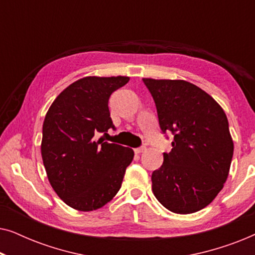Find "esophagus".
<instances>
[{"instance_id": "obj_1", "label": "esophagus", "mask_w": 255, "mask_h": 255, "mask_svg": "<svg viewBox=\"0 0 255 255\" xmlns=\"http://www.w3.org/2000/svg\"><path fill=\"white\" fill-rule=\"evenodd\" d=\"M145 149H146L145 146H140V147H137V148H134V153H137V154H139V153L144 152Z\"/></svg>"}]
</instances>
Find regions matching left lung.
I'll return each mask as SVG.
<instances>
[{
    "label": "left lung",
    "instance_id": "left-lung-1",
    "mask_svg": "<svg viewBox=\"0 0 255 255\" xmlns=\"http://www.w3.org/2000/svg\"><path fill=\"white\" fill-rule=\"evenodd\" d=\"M151 93L170 152L152 173L153 194L175 214H193L214 201L228 179L233 141L224 110L212 97L183 80L142 79Z\"/></svg>",
    "mask_w": 255,
    "mask_h": 255
}]
</instances>
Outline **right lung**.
<instances>
[{
	"label": "right lung",
	"instance_id": "right-lung-1",
	"mask_svg": "<svg viewBox=\"0 0 255 255\" xmlns=\"http://www.w3.org/2000/svg\"><path fill=\"white\" fill-rule=\"evenodd\" d=\"M127 76L80 79L52 103L43 124L41 156L48 181L66 204L80 211L102 208L121 189L131 148L104 141L116 130L108 103Z\"/></svg>",
	"mask_w": 255,
	"mask_h": 255
}]
</instances>
